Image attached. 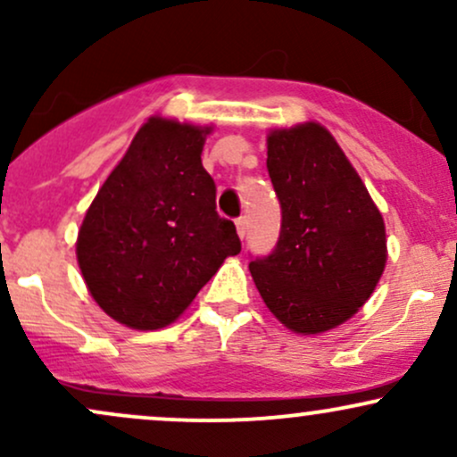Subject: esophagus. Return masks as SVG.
Returning a JSON list of instances; mask_svg holds the SVG:
<instances>
[{
	"mask_svg": "<svg viewBox=\"0 0 457 457\" xmlns=\"http://www.w3.org/2000/svg\"><path fill=\"white\" fill-rule=\"evenodd\" d=\"M236 229H238L240 238H245L246 229H249V221H246V217H238V219H236Z\"/></svg>",
	"mask_w": 457,
	"mask_h": 457,
	"instance_id": "34e87169",
	"label": "esophagus"
}]
</instances>
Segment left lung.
Returning <instances> with one entry per match:
<instances>
[{
    "instance_id": "1",
    "label": "left lung",
    "mask_w": 457,
    "mask_h": 457,
    "mask_svg": "<svg viewBox=\"0 0 457 457\" xmlns=\"http://www.w3.org/2000/svg\"><path fill=\"white\" fill-rule=\"evenodd\" d=\"M281 229L249 270L266 307L296 333H322L363 307L386 262L382 214L342 148L316 122L269 135Z\"/></svg>"
}]
</instances>
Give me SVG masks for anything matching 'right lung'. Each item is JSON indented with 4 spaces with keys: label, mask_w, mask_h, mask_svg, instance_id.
Instances as JSON below:
<instances>
[{
    "label": "right lung",
    "mask_w": 457,
    "mask_h": 457,
    "mask_svg": "<svg viewBox=\"0 0 457 457\" xmlns=\"http://www.w3.org/2000/svg\"><path fill=\"white\" fill-rule=\"evenodd\" d=\"M211 129L152 118L86 212L77 260L94 301L118 322L152 330L191 305L228 255L236 225L217 212L202 165Z\"/></svg>",
    "instance_id": "1"
}]
</instances>
